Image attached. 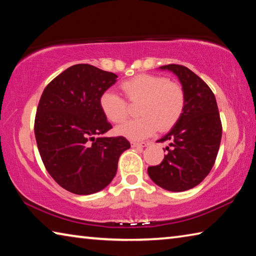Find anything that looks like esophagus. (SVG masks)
<instances>
[{"mask_svg":"<svg viewBox=\"0 0 256 256\" xmlns=\"http://www.w3.org/2000/svg\"><path fill=\"white\" fill-rule=\"evenodd\" d=\"M131 146L133 148H144V146H149V142H136V141H131Z\"/></svg>","mask_w":256,"mask_h":256,"instance_id":"esophagus-1","label":"esophagus"}]
</instances>
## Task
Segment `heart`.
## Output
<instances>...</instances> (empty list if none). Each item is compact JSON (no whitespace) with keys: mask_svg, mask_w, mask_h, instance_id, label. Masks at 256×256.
<instances>
[{"mask_svg":"<svg viewBox=\"0 0 256 256\" xmlns=\"http://www.w3.org/2000/svg\"><path fill=\"white\" fill-rule=\"evenodd\" d=\"M125 97L131 102H140V118L128 120L116 128L115 132L130 140H144L158 131H168L178 122L185 107L182 86L166 76L138 74L120 84ZM105 118L118 124L128 118V102L112 90H106L99 98Z\"/></svg>","mask_w":256,"mask_h":256,"instance_id":"1","label":"heart"}]
</instances>
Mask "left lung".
<instances>
[{
    "instance_id": "obj_1",
    "label": "left lung",
    "mask_w": 256,
    "mask_h": 256,
    "mask_svg": "<svg viewBox=\"0 0 256 256\" xmlns=\"http://www.w3.org/2000/svg\"><path fill=\"white\" fill-rule=\"evenodd\" d=\"M178 78L185 107L174 128L157 142H170L162 164L150 166L154 183L172 192H183L201 183L214 167L222 126L216 97L204 81L186 66H160Z\"/></svg>"
}]
</instances>
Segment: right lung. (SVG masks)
<instances>
[{"instance_id": "obj_1", "label": "right lung", "mask_w": 256, "mask_h": 256, "mask_svg": "<svg viewBox=\"0 0 256 256\" xmlns=\"http://www.w3.org/2000/svg\"><path fill=\"white\" fill-rule=\"evenodd\" d=\"M116 81L115 73L76 64L50 82L38 104L34 136L42 162L56 183L78 196L105 188L131 146L124 136H102L112 125L99 98Z\"/></svg>"}]
</instances>
